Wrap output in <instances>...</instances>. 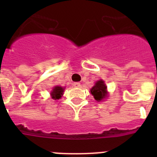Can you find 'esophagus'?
Listing matches in <instances>:
<instances>
[{
	"mask_svg": "<svg viewBox=\"0 0 157 157\" xmlns=\"http://www.w3.org/2000/svg\"><path fill=\"white\" fill-rule=\"evenodd\" d=\"M73 86H74L75 87H77V88H79V87H81V84H80L79 82H74L73 83Z\"/></svg>",
	"mask_w": 157,
	"mask_h": 157,
	"instance_id": "1",
	"label": "esophagus"
}]
</instances>
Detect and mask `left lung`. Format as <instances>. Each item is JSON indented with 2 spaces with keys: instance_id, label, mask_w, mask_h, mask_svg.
<instances>
[{
  "instance_id": "left-lung-1",
  "label": "left lung",
  "mask_w": 157,
  "mask_h": 157,
  "mask_svg": "<svg viewBox=\"0 0 157 157\" xmlns=\"http://www.w3.org/2000/svg\"><path fill=\"white\" fill-rule=\"evenodd\" d=\"M91 94L94 95L96 101H101L107 97V87L102 80L96 82L95 86L90 90Z\"/></svg>"
}]
</instances>
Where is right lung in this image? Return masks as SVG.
<instances>
[{
	"mask_svg": "<svg viewBox=\"0 0 157 157\" xmlns=\"http://www.w3.org/2000/svg\"><path fill=\"white\" fill-rule=\"evenodd\" d=\"M63 90L64 88L61 86H55L51 92V96H52V99L54 100H59L61 98V96L63 95Z\"/></svg>",
	"mask_w": 157,
	"mask_h": 157,
	"instance_id": "add662e5",
	"label": "right lung"
}]
</instances>
